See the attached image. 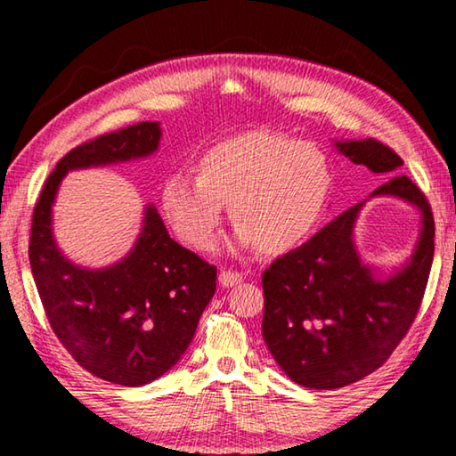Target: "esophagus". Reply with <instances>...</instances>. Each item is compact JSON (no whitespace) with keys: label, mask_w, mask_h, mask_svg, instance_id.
<instances>
[{"label":"esophagus","mask_w":456,"mask_h":456,"mask_svg":"<svg viewBox=\"0 0 456 456\" xmlns=\"http://www.w3.org/2000/svg\"><path fill=\"white\" fill-rule=\"evenodd\" d=\"M243 281V275L237 273V272H231V269H223L219 273V283L223 288H233V285L241 283Z\"/></svg>","instance_id":"obj_1"}]
</instances>
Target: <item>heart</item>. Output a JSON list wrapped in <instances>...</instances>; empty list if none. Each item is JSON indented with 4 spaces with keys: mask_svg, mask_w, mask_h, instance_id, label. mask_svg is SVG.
Masks as SVG:
<instances>
[{
    "mask_svg": "<svg viewBox=\"0 0 456 456\" xmlns=\"http://www.w3.org/2000/svg\"><path fill=\"white\" fill-rule=\"evenodd\" d=\"M331 167L312 142L249 130L211 144L197 157L195 179L171 175L160 211L181 241L209 251L229 205L235 245L280 256L307 241L326 211Z\"/></svg>",
    "mask_w": 456,
    "mask_h": 456,
    "instance_id": "b5f03b06",
    "label": "heart"
}]
</instances>
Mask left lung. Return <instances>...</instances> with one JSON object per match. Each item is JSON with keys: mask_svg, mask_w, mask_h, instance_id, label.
I'll return each mask as SVG.
<instances>
[{"mask_svg": "<svg viewBox=\"0 0 456 456\" xmlns=\"http://www.w3.org/2000/svg\"><path fill=\"white\" fill-rule=\"evenodd\" d=\"M334 144L354 165L390 176L370 197L406 200L420 211L422 225L411 259L378 277L354 243L364 200L264 272L267 350L293 382L315 390L358 382L388 360L419 314L435 256L430 205L406 175H398L403 159L374 138Z\"/></svg>", "mask_w": 456, "mask_h": 456, "instance_id": "obj_1", "label": "left lung"}]
</instances>
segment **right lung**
Here are the masks:
<instances>
[{"mask_svg": "<svg viewBox=\"0 0 456 456\" xmlns=\"http://www.w3.org/2000/svg\"><path fill=\"white\" fill-rule=\"evenodd\" d=\"M159 142V122H138L76 146L45 181L29 235V265L53 334L84 370L120 386L149 384L181 360L217 288V267L171 239L152 205L125 259L104 269L74 265L53 239L52 205L68 171L144 159Z\"/></svg>", "mask_w": 456, "mask_h": 456, "instance_id": "obj_1", "label": "right lung"}]
</instances>
